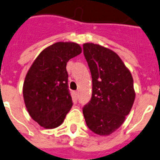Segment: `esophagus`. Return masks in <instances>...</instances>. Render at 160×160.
Returning <instances> with one entry per match:
<instances>
[{
    "instance_id": "obj_1",
    "label": "esophagus",
    "mask_w": 160,
    "mask_h": 160,
    "mask_svg": "<svg viewBox=\"0 0 160 160\" xmlns=\"http://www.w3.org/2000/svg\"><path fill=\"white\" fill-rule=\"evenodd\" d=\"M78 93H79L78 91L75 92V95H76V97H78Z\"/></svg>"
}]
</instances>
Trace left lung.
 <instances>
[{"label": "left lung", "mask_w": 160, "mask_h": 160, "mask_svg": "<svg viewBox=\"0 0 160 160\" xmlns=\"http://www.w3.org/2000/svg\"><path fill=\"white\" fill-rule=\"evenodd\" d=\"M92 81L91 100L82 108L89 129L98 135L113 133L133 107V80L117 53L93 43L83 44Z\"/></svg>", "instance_id": "1"}]
</instances>
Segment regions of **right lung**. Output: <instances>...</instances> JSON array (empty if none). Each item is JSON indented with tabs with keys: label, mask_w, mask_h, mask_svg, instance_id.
<instances>
[{
	"label": "right lung",
	"mask_w": 160,
	"mask_h": 160,
	"mask_svg": "<svg viewBox=\"0 0 160 160\" xmlns=\"http://www.w3.org/2000/svg\"><path fill=\"white\" fill-rule=\"evenodd\" d=\"M81 52L77 43H54L38 55L27 72L23 84L25 104L42 127L60 126L72 107L67 62Z\"/></svg>",
	"instance_id": "add662e5"
}]
</instances>
